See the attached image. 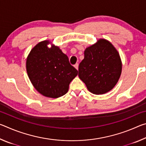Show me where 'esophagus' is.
Returning <instances> with one entry per match:
<instances>
[{
    "label": "esophagus",
    "mask_w": 146,
    "mask_h": 146,
    "mask_svg": "<svg viewBox=\"0 0 146 146\" xmlns=\"http://www.w3.org/2000/svg\"><path fill=\"white\" fill-rule=\"evenodd\" d=\"M75 66V68L76 69V70H78V64L76 63V64H75V66Z\"/></svg>",
    "instance_id": "34e87169"
}]
</instances>
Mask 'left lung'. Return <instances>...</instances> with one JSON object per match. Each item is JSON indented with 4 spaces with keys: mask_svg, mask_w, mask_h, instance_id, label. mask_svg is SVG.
I'll use <instances>...</instances> for the list:
<instances>
[{
    "mask_svg": "<svg viewBox=\"0 0 146 146\" xmlns=\"http://www.w3.org/2000/svg\"><path fill=\"white\" fill-rule=\"evenodd\" d=\"M120 55L113 44L101 38L84 51L78 76L91 93L102 95L115 87L122 72Z\"/></svg>",
    "mask_w": 146,
    "mask_h": 146,
    "instance_id": "8db88e82",
    "label": "left lung"
}]
</instances>
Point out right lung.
I'll return each mask as SVG.
<instances>
[{
    "label": "right lung",
    "mask_w": 146,
    "mask_h": 146,
    "mask_svg": "<svg viewBox=\"0 0 146 146\" xmlns=\"http://www.w3.org/2000/svg\"><path fill=\"white\" fill-rule=\"evenodd\" d=\"M42 41L27 57L26 70L36 90L45 97L56 98L65 95L78 71L70 64L68 56L58 46Z\"/></svg>",
    "instance_id": "right-lung-1"
}]
</instances>
